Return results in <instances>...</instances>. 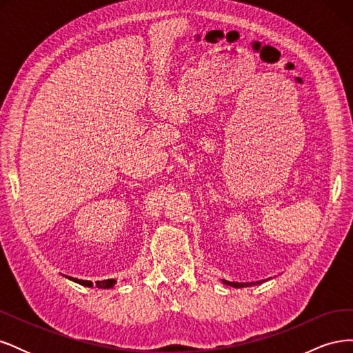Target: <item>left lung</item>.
<instances>
[{
    "label": "left lung",
    "instance_id": "left-lung-1",
    "mask_svg": "<svg viewBox=\"0 0 353 353\" xmlns=\"http://www.w3.org/2000/svg\"><path fill=\"white\" fill-rule=\"evenodd\" d=\"M265 280H261V281H253V283H234V281H227V280H222L223 284L227 285H231V287H236V288H241V287H252V285H258V284H262Z\"/></svg>",
    "mask_w": 353,
    "mask_h": 353
}]
</instances>
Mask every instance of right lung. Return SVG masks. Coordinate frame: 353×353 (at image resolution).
<instances>
[{
	"mask_svg": "<svg viewBox=\"0 0 353 353\" xmlns=\"http://www.w3.org/2000/svg\"><path fill=\"white\" fill-rule=\"evenodd\" d=\"M68 279L72 280V281H74V283L81 284V285H85V287H94L92 281H88V280H78V279H73V276H68ZM114 284H116V280H114V279L103 280V281H97V283H95V285L100 287V288H112V287H114Z\"/></svg>",
	"mask_w": 353,
	"mask_h": 353,
	"instance_id": "obj_1",
	"label": "right lung"
}]
</instances>
